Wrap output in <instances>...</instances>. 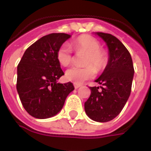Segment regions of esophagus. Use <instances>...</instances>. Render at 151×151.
I'll list each match as a JSON object with an SVG mask.
<instances>
[{
    "label": "esophagus",
    "instance_id": "34e87169",
    "mask_svg": "<svg viewBox=\"0 0 151 151\" xmlns=\"http://www.w3.org/2000/svg\"><path fill=\"white\" fill-rule=\"evenodd\" d=\"M80 86H82V85H81V84H77V83H74V87H75V89L79 88Z\"/></svg>",
    "mask_w": 151,
    "mask_h": 151
}]
</instances>
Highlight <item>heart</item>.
<instances>
[{
    "label": "heart",
    "mask_w": 151,
    "mask_h": 151,
    "mask_svg": "<svg viewBox=\"0 0 151 151\" xmlns=\"http://www.w3.org/2000/svg\"><path fill=\"white\" fill-rule=\"evenodd\" d=\"M71 46L76 52H84L83 67L73 66L66 70L67 80L74 83H81L93 78L96 71H102L108 63V55L101 49V44L95 38L91 35H82L73 41ZM56 59L60 65L67 66L73 60L72 51L67 43H64L56 52Z\"/></svg>",
    "instance_id": "obj_1"
}]
</instances>
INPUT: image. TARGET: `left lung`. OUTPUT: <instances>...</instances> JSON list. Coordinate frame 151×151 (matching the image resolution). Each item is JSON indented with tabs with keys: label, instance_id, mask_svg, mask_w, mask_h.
<instances>
[{
	"label": "left lung",
	"instance_id": "8db88e82",
	"mask_svg": "<svg viewBox=\"0 0 151 151\" xmlns=\"http://www.w3.org/2000/svg\"><path fill=\"white\" fill-rule=\"evenodd\" d=\"M96 34L107 43L109 60L102 75L95 80L102 90L90 87L91 93L84 106L91 119L108 122L120 114L129 97L134 69L129 52L120 40L108 33Z\"/></svg>",
	"mask_w": 151,
	"mask_h": 151
}]
</instances>
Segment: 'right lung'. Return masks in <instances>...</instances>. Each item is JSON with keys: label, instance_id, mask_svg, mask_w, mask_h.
Masks as SVG:
<instances>
[{"label": "right lung", "instance_id": "1", "mask_svg": "<svg viewBox=\"0 0 151 151\" xmlns=\"http://www.w3.org/2000/svg\"><path fill=\"white\" fill-rule=\"evenodd\" d=\"M69 38L70 35L65 33L40 38L26 50L18 64L17 91L25 110L35 118L56 115L74 90L72 82L61 84L56 81L65 74L56 52Z\"/></svg>", "mask_w": 151, "mask_h": 151}]
</instances>
